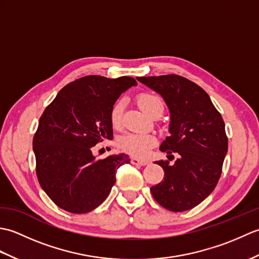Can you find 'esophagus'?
<instances>
[{"instance_id": "34e87169", "label": "esophagus", "mask_w": 259, "mask_h": 259, "mask_svg": "<svg viewBox=\"0 0 259 259\" xmlns=\"http://www.w3.org/2000/svg\"><path fill=\"white\" fill-rule=\"evenodd\" d=\"M131 163L137 164V166H146V164L149 163V161L144 160V159H139V158L133 157V158H131Z\"/></svg>"}]
</instances>
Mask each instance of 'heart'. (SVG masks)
Returning a JSON list of instances; mask_svg holds the SVG:
<instances>
[{
	"mask_svg": "<svg viewBox=\"0 0 259 259\" xmlns=\"http://www.w3.org/2000/svg\"><path fill=\"white\" fill-rule=\"evenodd\" d=\"M137 103L141 108L142 111L149 117L153 118L156 115H161L163 112V103L157 95L149 92H144L137 97ZM123 113V101L118 100L115 102L111 111H110V121L114 128H119L122 121ZM157 144V137L155 134L148 133H130L122 136L118 142L120 150L130 153L135 157H146L151 148Z\"/></svg>",
	"mask_w": 259,
	"mask_h": 259,
	"instance_id": "b5f03b06",
	"label": "heart"
}]
</instances>
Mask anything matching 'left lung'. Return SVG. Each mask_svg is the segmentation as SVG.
Returning a JSON list of instances; mask_svg holds the SVG:
<instances>
[{
  "instance_id": "1",
  "label": "left lung",
  "mask_w": 259,
  "mask_h": 259,
  "mask_svg": "<svg viewBox=\"0 0 259 259\" xmlns=\"http://www.w3.org/2000/svg\"><path fill=\"white\" fill-rule=\"evenodd\" d=\"M166 101L170 111V136L160 150L168 159L177 153L174 164L156 161L162 167L161 183L150 188L156 201L170 211L196 207L211 194L221 178L228 138L222 114L207 92L178 74L138 76Z\"/></svg>"
}]
</instances>
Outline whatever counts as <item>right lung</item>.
I'll use <instances>...</instances> for the list:
<instances>
[{
	"label": "right lung",
	"instance_id": "right-lung-1",
	"mask_svg": "<svg viewBox=\"0 0 259 259\" xmlns=\"http://www.w3.org/2000/svg\"><path fill=\"white\" fill-rule=\"evenodd\" d=\"M137 81L87 75L59 91L38 120L33 138L36 177L60 208L85 213L104 201L115 183V171L129 156L98 159L92 148L112 139L110 111L115 100Z\"/></svg>",
	"mask_w": 259,
	"mask_h": 259
}]
</instances>
